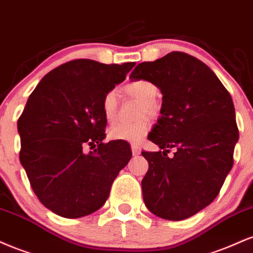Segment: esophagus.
<instances>
[{"label":"esophagus","instance_id":"obj_1","mask_svg":"<svg viewBox=\"0 0 253 253\" xmlns=\"http://www.w3.org/2000/svg\"><path fill=\"white\" fill-rule=\"evenodd\" d=\"M131 150H132V154L135 156H137L141 154V148H139L137 144H131Z\"/></svg>","mask_w":253,"mask_h":253}]
</instances>
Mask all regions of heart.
Returning a JSON list of instances; mask_svg holds the SVG:
<instances>
[{
    "label": "heart",
    "mask_w": 253,
    "mask_h": 253,
    "mask_svg": "<svg viewBox=\"0 0 253 253\" xmlns=\"http://www.w3.org/2000/svg\"><path fill=\"white\" fill-rule=\"evenodd\" d=\"M123 91L129 96L137 98L142 102L141 116L145 114L155 117L160 114V105L155 98L157 97L159 90L154 83L145 79L133 80L126 83L123 86ZM118 98L117 92L110 90L104 94L102 100L103 114L108 121H114L117 114ZM149 118L144 117L135 123H118L114 124L109 129V137L114 141H126L131 143H138L142 138L147 135L150 129Z\"/></svg>",
    "instance_id": "b5f03b06"
}]
</instances>
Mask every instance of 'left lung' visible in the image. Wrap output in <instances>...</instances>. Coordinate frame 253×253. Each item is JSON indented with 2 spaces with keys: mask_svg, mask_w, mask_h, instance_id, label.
<instances>
[{
  "mask_svg": "<svg viewBox=\"0 0 253 253\" xmlns=\"http://www.w3.org/2000/svg\"><path fill=\"white\" fill-rule=\"evenodd\" d=\"M130 79L149 80L163 94L162 116L148 136L163 151H142L149 163L144 204L160 218L183 220L218 197L232 168L239 138L233 100L206 64L183 52L141 62Z\"/></svg>",
  "mask_w": 253,
  "mask_h": 253,
  "instance_id": "obj_1",
  "label": "left lung"
}]
</instances>
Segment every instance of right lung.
Segmentation results:
<instances>
[{
	"mask_svg": "<svg viewBox=\"0 0 253 253\" xmlns=\"http://www.w3.org/2000/svg\"><path fill=\"white\" fill-rule=\"evenodd\" d=\"M133 66L68 61L47 73L27 100L17 121L20 161L35 195L55 214L74 219L99 210L131 159L126 142H103L102 100ZM85 145L97 148L85 154Z\"/></svg>",
	"mask_w": 253,
	"mask_h": 253,
	"instance_id": "obj_1",
	"label": "right lung"
}]
</instances>
